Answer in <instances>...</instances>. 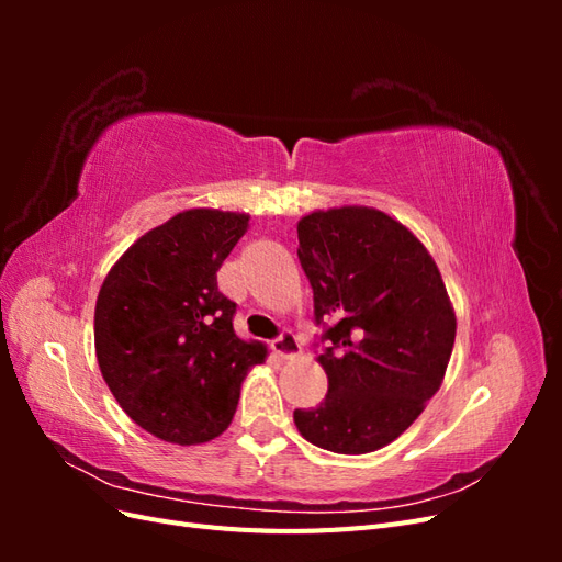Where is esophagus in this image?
<instances>
[{"label": "esophagus", "instance_id": "1", "mask_svg": "<svg viewBox=\"0 0 562 562\" xmlns=\"http://www.w3.org/2000/svg\"><path fill=\"white\" fill-rule=\"evenodd\" d=\"M271 349H274V353H279L281 359H291V356H297L300 353V342L297 337L291 333V330H283L274 342H271Z\"/></svg>", "mask_w": 562, "mask_h": 562}]
</instances>
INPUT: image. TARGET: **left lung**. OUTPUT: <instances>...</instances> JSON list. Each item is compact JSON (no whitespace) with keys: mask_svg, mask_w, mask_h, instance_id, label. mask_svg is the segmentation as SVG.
<instances>
[{"mask_svg":"<svg viewBox=\"0 0 562 562\" xmlns=\"http://www.w3.org/2000/svg\"><path fill=\"white\" fill-rule=\"evenodd\" d=\"M297 239L328 394L295 411V427L330 452L380 450L443 382L457 330L446 283L417 236L375 209L310 213Z\"/></svg>","mask_w":562,"mask_h":562,"instance_id":"1","label":"left lung"}]
</instances>
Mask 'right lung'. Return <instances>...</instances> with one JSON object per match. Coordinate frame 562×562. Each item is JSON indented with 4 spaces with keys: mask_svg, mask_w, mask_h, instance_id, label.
<instances>
[{
    "mask_svg": "<svg viewBox=\"0 0 562 562\" xmlns=\"http://www.w3.org/2000/svg\"><path fill=\"white\" fill-rule=\"evenodd\" d=\"M248 215L182 211L149 229L110 269L95 300V356L124 413L168 443L223 434L265 345L236 337V302L217 269Z\"/></svg>",
    "mask_w": 562,
    "mask_h": 562,
    "instance_id": "right-lung-1",
    "label": "right lung"
}]
</instances>
